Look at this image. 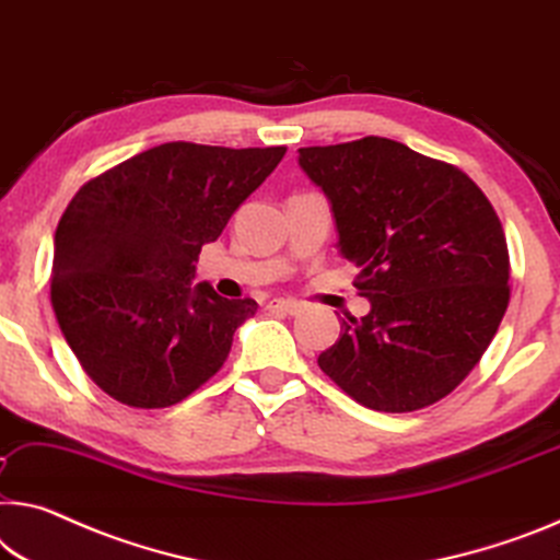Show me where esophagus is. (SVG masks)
<instances>
[{"label":"esophagus","instance_id":"esophagus-1","mask_svg":"<svg viewBox=\"0 0 560 560\" xmlns=\"http://www.w3.org/2000/svg\"><path fill=\"white\" fill-rule=\"evenodd\" d=\"M272 313H285V315H300L303 313V305L298 303V300H282V298H278V300H270V305H268Z\"/></svg>","mask_w":560,"mask_h":560}]
</instances>
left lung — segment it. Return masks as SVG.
<instances>
[{
	"instance_id": "left-lung-1",
	"label": "left lung",
	"mask_w": 560,
	"mask_h": 560,
	"mask_svg": "<svg viewBox=\"0 0 560 560\" xmlns=\"http://www.w3.org/2000/svg\"><path fill=\"white\" fill-rule=\"evenodd\" d=\"M298 165L328 197L338 250L370 300L317 365L365 408L433 406L476 368L509 307L493 205L466 172L385 137L300 148Z\"/></svg>"
}]
</instances>
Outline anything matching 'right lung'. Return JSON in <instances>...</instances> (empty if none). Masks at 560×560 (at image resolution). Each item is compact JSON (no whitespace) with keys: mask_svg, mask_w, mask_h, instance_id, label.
<instances>
[{"mask_svg":"<svg viewBox=\"0 0 560 560\" xmlns=\"http://www.w3.org/2000/svg\"><path fill=\"white\" fill-rule=\"evenodd\" d=\"M285 148L165 142L80 187L59 220L51 307L94 383L132 408H170L218 373L257 303L195 280Z\"/></svg>","mask_w":560,"mask_h":560,"instance_id":"right-lung-1","label":"right lung"}]
</instances>
